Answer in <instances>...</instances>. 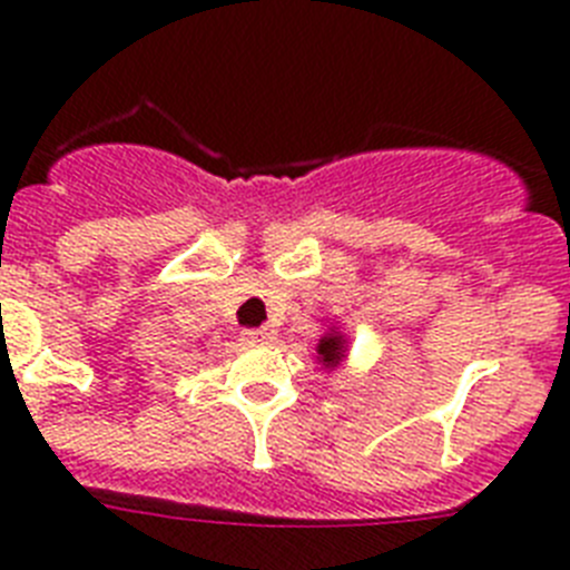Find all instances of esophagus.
<instances>
[{"label":"esophagus","instance_id":"obj_1","mask_svg":"<svg viewBox=\"0 0 570 570\" xmlns=\"http://www.w3.org/2000/svg\"><path fill=\"white\" fill-rule=\"evenodd\" d=\"M274 340V331L268 328H254V331H245V342H250V345H265V342Z\"/></svg>","mask_w":570,"mask_h":570}]
</instances>
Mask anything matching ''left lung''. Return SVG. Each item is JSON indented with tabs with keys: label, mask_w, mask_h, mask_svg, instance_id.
Listing matches in <instances>:
<instances>
[{
	"label": "left lung",
	"mask_w": 570,
	"mask_h": 570,
	"mask_svg": "<svg viewBox=\"0 0 570 570\" xmlns=\"http://www.w3.org/2000/svg\"><path fill=\"white\" fill-rule=\"evenodd\" d=\"M320 356H322V365H340L342 360V336H325L320 342Z\"/></svg>",
	"instance_id": "8db88e82"
}]
</instances>
